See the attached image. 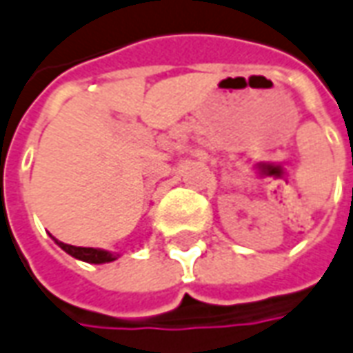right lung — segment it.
I'll return each mask as SVG.
<instances>
[{
  "mask_svg": "<svg viewBox=\"0 0 353 353\" xmlns=\"http://www.w3.org/2000/svg\"><path fill=\"white\" fill-rule=\"evenodd\" d=\"M55 243L66 254H70L74 256L76 260H82V262L88 263H107L112 262V260H117V254H110L107 250H101V248H85V246H72V245H66V243H61V241H57Z\"/></svg>",
  "mask_w": 353,
  "mask_h": 353,
  "instance_id": "1",
  "label": "right lung"
}]
</instances>
